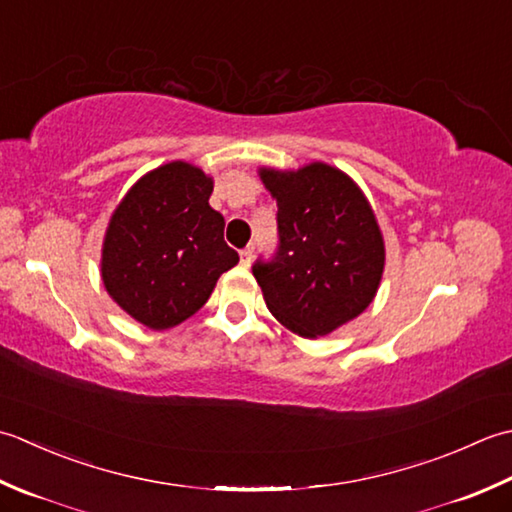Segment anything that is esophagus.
Masks as SVG:
<instances>
[{
	"mask_svg": "<svg viewBox=\"0 0 512 512\" xmlns=\"http://www.w3.org/2000/svg\"><path fill=\"white\" fill-rule=\"evenodd\" d=\"M252 256H254V245H247L241 252V265L249 267V263H252Z\"/></svg>",
	"mask_w": 512,
	"mask_h": 512,
	"instance_id": "esophagus-1",
	"label": "esophagus"
}]
</instances>
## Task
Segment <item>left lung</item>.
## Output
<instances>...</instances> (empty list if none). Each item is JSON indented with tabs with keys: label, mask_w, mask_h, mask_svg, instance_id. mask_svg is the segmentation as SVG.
Instances as JSON below:
<instances>
[{
	"label": "left lung",
	"mask_w": 512,
	"mask_h": 512,
	"mask_svg": "<svg viewBox=\"0 0 512 512\" xmlns=\"http://www.w3.org/2000/svg\"><path fill=\"white\" fill-rule=\"evenodd\" d=\"M278 205V249L252 267L280 325L302 338L327 336L358 318L380 287L384 241L351 176L327 163L260 168Z\"/></svg>",
	"instance_id": "left-lung-1"
}]
</instances>
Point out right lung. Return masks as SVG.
<instances>
[{"label":"right lung","mask_w":512,"mask_h":512,"mask_svg":"<svg viewBox=\"0 0 512 512\" xmlns=\"http://www.w3.org/2000/svg\"><path fill=\"white\" fill-rule=\"evenodd\" d=\"M212 176L185 161L165 163L130 187L114 210L101 249L112 300L141 325L172 329L212 296L238 263L225 243V218L210 207Z\"/></svg>","instance_id":"1"}]
</instances>
